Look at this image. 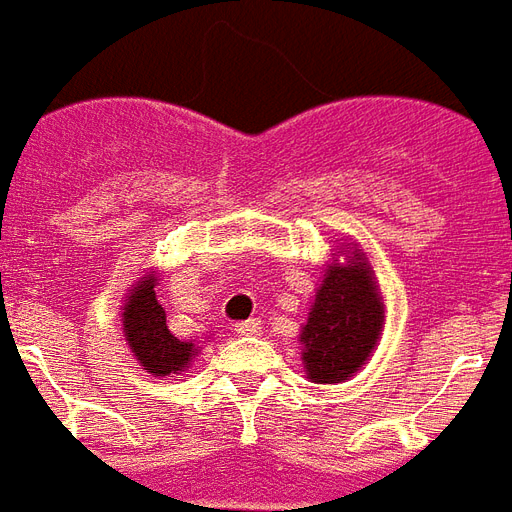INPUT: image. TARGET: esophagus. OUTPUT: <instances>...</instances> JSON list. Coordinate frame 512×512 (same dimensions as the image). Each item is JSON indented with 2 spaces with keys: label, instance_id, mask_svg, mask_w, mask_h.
<instances>
[{
  "label": "esophagus",
  "instance_id": "obj_1",
  "mask_svg": "<svg viewBox=\"0 0 512 512\" xmlns=\"http://www.w3.org/2000/svg\"><path fill=\"white\" fill-rule=\"evenodd\" d=\"M235 332H238V337H252V334L260 332V321H257V318H249V321L235 323Z\"/></svg>",
  "mask_w": 512,
  "mask_h": 512
}]
</instances>
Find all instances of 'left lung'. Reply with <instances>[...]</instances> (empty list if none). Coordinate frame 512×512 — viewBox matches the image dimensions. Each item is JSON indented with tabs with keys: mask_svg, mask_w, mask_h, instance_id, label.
I'll return each mask as SVG.
<instances>
[{
	"mask_svg": "<svg viewBox=\"0 0 512 512\" xmlns=\"http://www.w3.org/2000/svg\"><path fill=\"white\" fill-rule=\"evenodd\" d=\"M386 301L373 263L362 246L340 238L329 257L315 299L301 323V365L312 384L354 378L381 343Z\"/></svg>",
	"mask_w": 512,
	"mask_h": 512,
	"instance_id": "obj_1",
	"label": "left lung"
}]
</instances>
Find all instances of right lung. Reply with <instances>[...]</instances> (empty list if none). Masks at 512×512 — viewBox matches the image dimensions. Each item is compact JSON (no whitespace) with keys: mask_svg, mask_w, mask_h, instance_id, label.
Wrapping results in <instances>:
<instances>
[{"mask_svg":"<svg viewBox=\"0 0 512 512\" xmlns=\"http://www.w3.org/2000/svg\"><path fill=\"white\" fill-rule=\"evenodd\" d=\"M156 285L158 271L153 268L134 279L126 304L120 307L123 337L145 373L156 378L180 376L183 370H189L191 359L200 354V345L197 340H178L169 332L167 312L156 299Z\"/></svg>","mask_w":512,"mask_h":512,"instance_id":"obj_1","label":"right lung"}]
</instances>
